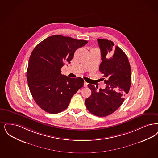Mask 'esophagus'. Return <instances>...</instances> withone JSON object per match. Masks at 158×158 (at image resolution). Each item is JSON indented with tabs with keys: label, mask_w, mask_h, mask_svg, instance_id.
<instances>
[{
	"label": "esophagus",
	"mask_w": 158,
	"mask_h": 158,
	"mask_svg": "<svg viewBox=\"0 0 158 158\" xmlns=\"http://www.w3.org/2000/svg\"><path fill=\"white\" fill-rule=\"evenodd\" d=\"M88 83H87V82H84V87H87V86H88Z\"/></svg>",
	"instance_id": "esophagus-1"
}]
</instances>
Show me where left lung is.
Listing matches in <instances>:
<instances>
[{
  "mask_svg": "<svg viewBox=\"0 0 158 158\" xmlns=\"http://www.w3.org/2000/svg\"><path fill=\"white\" fill-rule=\"evenodd\" d=\"M101 52L99 70L103 74L106 88L99 89L89 84L92 91L85 101L89 111L96 116L105 117L114 113L125 100L131 84V69L128 58L120 48L106 39H98Z\"/></svg>",
  "mask_w": 158,
  "mask_h": 158,
  "instance_id": "left-lung-1",
  "label": "left lung"
}]
</instances>
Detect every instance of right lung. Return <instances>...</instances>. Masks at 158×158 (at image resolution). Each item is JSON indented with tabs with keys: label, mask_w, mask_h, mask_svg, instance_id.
Returning a JSON list of instances; mask_svg holds the SVG:
<instances>
[{
	"label": "right lung",
	"mask_w": 158,
	"mask_h": 158,
	"mask_svg": "<svg viewBox=\"0 0 158 158\" xmlns=\"http://www.w3.org/2000/svg\"><path fill=\"white\" fill-rule=\"evenodd\" d=\"M88 43L62 35L45 39L34 48L29 60L26 77L32 97L38 106L49 114L66 109L72 97L83 87L81 77L70 78L61 73L76 49Z\"/></svg>",
	"instance_id": "add662e5"
}]
</instances>
